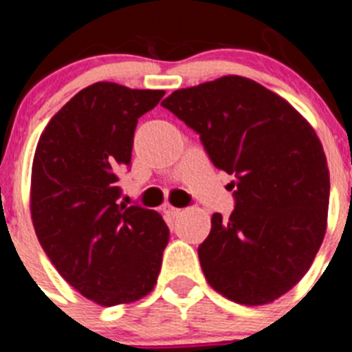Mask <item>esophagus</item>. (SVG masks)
I'll use <instances>...</instances> for the list:
<instances>
[{
    "label": "esophagus",
    "instance_id": "esophagus-1",
    "mask_svg": "<svg viewBox=\"0 0 352 352\" xmlns=\"http://www.w3.org/2000/svg\"><path fill=\"white\" fill-rule=\"evenodd\" d=\"M161 210H163L166 215H170V217H177V215L182 212V208H177V207H173V205H170V204H164L163 207H161Z\"/></svg>",
    "mask_w": 352,
    "mask_h": 352
}]
</instances>
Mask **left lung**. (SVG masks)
I'll use <instances>...</instances> for the list:
<instances>
[{
	"mask_svg": "<svg viewBox=\"0 0 352 352\" xmlns=\"http://www.w3.org/2000/svg\"><path fill=\"white\" fill-rule=\"evenodd\" d=\"M199 133L235 177V210L198 247L207 283L242 305H267L300 283L326 233L330 170L314 128L274 91L239 75L177 89L161 103Z\"/></svg>",
	"mask_w": 352,
	"mask_h": 352,
	"instance_id": "obj_1",
	"label": "left lung"
}]
</instances>
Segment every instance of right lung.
I'll return each mask as SVG.
<instances>
[{
	"mask_svg": "<svg viewBox=\"0 0 352 352\" xmlns=\"http://www.w3.org/2000/svg\"><path fill=\"white\" fill-rule=\"evenodd\" d=\"M164 91L96 82L78 91L40 135L31 168L38 242L66 283L101 307L154 289L168 226L156 210L117 204L138 117Z\"/></svg>",
	"mask_w": 352,
	"mask_h": 352,
	"instance_id": "add662e5",
	"label": "right lung"
}]
</instances>
